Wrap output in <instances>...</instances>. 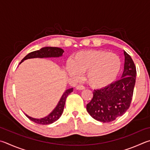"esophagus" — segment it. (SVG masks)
Masks as SVG:
<instances>
[{
  "instance_id": "34e87169",
  "label": "esophagus",
  "mask_w": 150,
  "mask_h": 150,
  "mask_svg": "<svg viewBox=\"0 0 150 150\" xmlns=\"http://www.w3.org/2000/svg\"><path fill=\"white\" fill-rule=\"evenodd\" d=\"M75 88L77 90H84V88H85V87L82 86V85H77L75 87Z\"/></svg>"
}]
</instances>
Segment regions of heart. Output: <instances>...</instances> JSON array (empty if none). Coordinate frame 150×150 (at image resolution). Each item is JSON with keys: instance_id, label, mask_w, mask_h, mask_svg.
<instances>
[{"instance_id": "heart-1", "label": "heart", "mask_w": 150, "mask_h": 150, "mask_svg": "<svg viewBox=\"0 0 150 150\" xmlns=\"http://www.w3.org/2000/svg\"><path fill=\"white\" fill-rule=\"evenodd\" d=\"M121 66L117 54L103 50L79 52L68 62L66 71L71 77L79 79L86 72V80L94 88H103L113 83Z\"/></svg>"}]
</instances>
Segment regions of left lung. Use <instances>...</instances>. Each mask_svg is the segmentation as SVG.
Listing matches in <instances>:
<instances>
[{
    "mask_svg": "<svg viewBox=\"0 0 150 150\" xmlns=\"http://www.w3.org/2000/svg\"><path fill=\"white\" fill-rule=\"evenodd\" d=\"M124 71L121 79L94 90L86 110L92 118L109 122L123 115L129 108L134 91L137 70L131 57L124 50Z\"/></svg>",
    "mask_w": 150,
    "mask_h": 150,
    "instance_id": "left-lung-1",
    "label": "left lung"
}]
</instances>
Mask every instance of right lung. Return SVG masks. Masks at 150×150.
I'll return each instance as SVG.
<instances>
[{
  "instance_id": "obj_1",
  "label": "right lung",
  "mask_w": 150,
  "mask_h": 150,
  "mask_svg": "<svg viewBox=\"0 0 150 150\" xmlns=\"http://www.w3.org/2000/svg\"><path fill=\"white\" fill-rule=\"evenodd\" d=\"M64 50L61 48L45 47H42L40 50H35L32 52L29 53L28 55L24 57V58L20 63L21 64L23 61L31 58H59L63 56ZM73 92V88H68L62 94V97L59 99L58 104L54 108V110L48 114V115L42 118H34L31 116H29L25 113L30 120L40 125H49L53 123L60 117L63 113L65 103H66V98L71 92Z\"/></svg>"
}]
</instances>
